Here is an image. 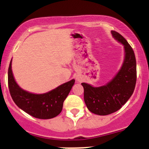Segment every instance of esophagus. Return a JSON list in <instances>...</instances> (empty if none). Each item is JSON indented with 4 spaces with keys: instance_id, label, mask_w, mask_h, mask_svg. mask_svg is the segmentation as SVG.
Here are the masks:
<instances>
[{
    "instance_id": "34e87169",
    "label": "esophagus",
    "mask_w": 149,
    "mask_h": 149,
    "mask_svg": "<svg viewBox=\"0 0 149 149\" xmlns=\"http://www.w3.org/2000/svg\"><path fill=\"white\" fill-rule=\"evenodd\" d=\"M76 80H78V81H80V78H78V77H76Z\"/></svg>"
}]
</instances>
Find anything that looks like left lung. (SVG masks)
Instances as JSON below:
<instances>
[{
    "label": "left lung",
    "instance_id": "8db88e82",
    "mask_svg": "<svg viewBox=\"0 0 149 149\" xmlns=\"http://www.w3.org/2000/svg\"><path fill=\"white\" fill-rule=\"evenodd\" d=\"M114 38L124 45L125 55L122 68L111 81L106 85L94 88L81 83L84 88V100L90 111L107 116L117 111L134 92L136 82V63L134 52L125 38L112 31Z\"/></svg>",
    "mask_w": 149,
    "mask_h": 149
}]
</instances>
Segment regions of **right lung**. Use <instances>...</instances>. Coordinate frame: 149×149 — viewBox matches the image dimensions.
Instances as JSON below:
<instances>
[{
	"mask_svg": "<svg viewBox=\"0 0 149 149\" xmlns=\"http://www.w3.org/2000/svg\"><path fill=\"white\" fill-rule=\"evenodd\" d=\"M12 60L8 69V88L16 105L34 118L50 119L56 117L62 110L63 103L71 91L75 80L61 85L52 91L36 95L22 90L17 84L11 69Z\"/></svg>",
	"mask_w": 149,
	"mask_h": 149,
	"instance_id": "add662e5",
	"label": "right lung"
}]
</instances>
